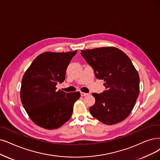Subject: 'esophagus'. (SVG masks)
<instances>
[{"label": "esophagus", "instance_id": "1", "mask_svg": "<svg viewBox=\"0 0 160 160\" xmlns=\"http://www.w3.org/2000/svg\"><path fill=\"white\" fill-rule=\"evenodd\" d=\"M88 94L87 93H85V92H81V97H86V96H87Z\"/></svg>", "mask_w": 160, "mask_h": 160}]
</instances>
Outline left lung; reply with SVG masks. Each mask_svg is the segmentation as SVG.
Here are the masks:
<instances>
[{
    "mask_svg": "<svg viewBox=\"0 0 160 160\" xmlns=\"http://www.w3.org/2000/svg\"><path fill=\"white\" fill-rule=\"evenodd\" d=\"M81 54L106 87L103 92L92 94L96 101L89 108L91 114L106 125L122 121L132 110L139 94V75L131 60L112 47L81 50Z\"/></svg>",
    "mask_w": 160,
    "mask_h": 160,
    "instance_id": "1",
    "label": "left lung"
}]
</instances>
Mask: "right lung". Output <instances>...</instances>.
I'll return each mask as SVG.
<instances>
[{"label":"right lung","mask_w":160,"mask_h":160,"mask_svg":"<svg viewBox=\"0 0 160 160\" xmlns=\"http://www.w3.org/2000/svg\"><path fill=\"white\" fill-rule=\"evenodd\" d=\"M77 50L68 52H44L33 61L22 81L20 97L28 116L46 129H55L71 118L73 104L80 92L56 90L66 78V72Z\"/></svg>","instance_id":"right-lung-1"}]
</instances>
